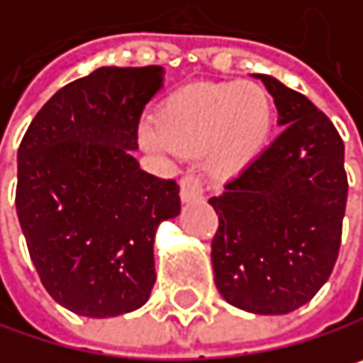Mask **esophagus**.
Masks as SVG:
<instances>
[{
  "label": "esophagus",
  "mask_w": 363,
  "mask_h": 363,
  "mask_svg": "<svg viewBox=\"0 0 363 363\" xmlns=\"http://www.w3.org/2000/svg\"><path fill=\"white\" fill-rule=\"evenodd\" d=\"M203 195V182L197 174L189 172L181 179V199L182 201H195Z\"/></svg>",
  "instance_id": "34e87169"
}]
</instances>
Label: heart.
I'll list each match as a JSON object with an SVG mask.
<instances>
[{"label": "heart", "mask_w": 363, "mask_h": 363, "mask_svg": "<svg viewBox=\"0 0 363 363\" xmlns=\"http://www.w3.org/2000/svg\"><path fill=\"white\" fill-rule=\"evenodd\" d=\"M271 125L273 101L262 86L195 84L174 92L140 136L157 153H201L214 174H233L262 151Z\"/></svg>", "instance_id": "heart-1"}]
</instances>
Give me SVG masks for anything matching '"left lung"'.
Wrapping results in <instances>:
<instances>
[{
	"label": "left lung",
	"mask_w": 363,
	"mask_h": 363,
	"mask_svg": "<svg viewBox=\"0 0 363 363\" xmlns=\"http://www.w3.org/2000/svg\"><path fill=\"white\" fill-rule=\"evenodd\" d=\"M281 134L225 191L212 238L214 284L233 307L290 313L326 284L338 258L347 206L345 145L326 113L269 75Z\"/></svg>",
	"instance_id": "1"
}]
</instances>
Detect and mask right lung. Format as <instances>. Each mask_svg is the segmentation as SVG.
Listing matches in <instances>:
<instances>
[{
	"label": "right lung",
	"instance_id": "1",
	"mask_svg": "<svg viewBox=\"0 0 363 363\" xmlns=\"http://www.w3.org/2000/svg\"><path fill=\"white\" fill-rule=\"evenodd\" d=\"M164 69L101 67L37 111L18 147L16 212L50 296L86 318L143 307L155 284L157 225L179 184L140 170L138 121Z\"/></svg>",
	"mask_w": 363,
	"mask_h": 363
}]
</instances>
